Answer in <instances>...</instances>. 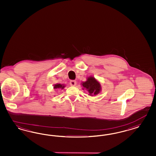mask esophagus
I'll use <instances>...</instances> for the list:
<instances>
[{
  "instance_id": "obj_1",
  "label": "esophagus",
  "mask_w": 156,
  "mask_h": 156,
  "mask_svg": "<svg viewBox=\"0 0 156 156\" xmlns=\"http://www.w3.org/2000/svg\"><path fill=\"white\" fill-rule=\"evenodd\" d=\"M69 84L71 86H75L76 85V81L70 80V81Z\"/></svg>"
}]
</instances>
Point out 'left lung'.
Listing matches in <instances>:
<instances>
[{"mask_svg": "<svg viewBox=\"0 0 156 156\" xmlns=\"http://www.w3.org/2000/svg\"><path fill=\"white\" fill-rule=\"evenodd\" d=\"M82 86L86 88L90 95H97L101 91V84L93 77H89L87 80L82 83Z\"/></svg>", "mask_w": 156, "mask_h": 156, "instance_id": "obj_1", "label": "left lung"}]
</instances>
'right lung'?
<instances>
[{
  "label": "right lung",
  "instance_id": "add662e5",
  "mask_svg": "<svg viewBox=\"0 0 156 156\" xmlns=\"http://www.w3.org/2000/svg\"><path fill=\"white\" fill-rule=\"evenodd\" d=\"M65 86L64 85H62L61 84H55L54 86V89H57V88H62L63 89Z\"/></svg>",
  "mask_w": 156,
  "mask_h": 156
}]
</instances>
